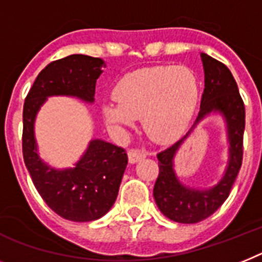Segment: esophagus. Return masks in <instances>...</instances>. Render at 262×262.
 <instances>
[{"label":"esophagus","instance_id":"1","mask_svg":"<svg viewBox=\"0 0 262 262\" xmlns=\"http://www.w3.org/2000/svg\"><path fill=\"white\" fill-rule=\"evenodd\" d=\"M147 152L144 150H139V148H131L128 150V161L129 163H135V162L140 161L142 158H144Z\"/></svg>","mask_w":262,"mask_h":262}]
</instances>
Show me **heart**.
Segmentation results:
<instances>
[{"mask_svg": "<svg viewBox=\"0 0 262 262\" xmlns=\"http://www.w3.org/2000/svg\"><path fill=\"white\" fill-rule=\"evenodd\" d=\"M200 96L198 80L186 67H150L127 73L114 88L118 104H104L103 118L123 129L142 118L144 133L155 142L182 135L193 119Z\"/></svg>", "mask_w": 262, "mask_h": 262, "instance_id": "1", "label": "heart"}]
</instances>
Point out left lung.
Returning <instances> with one entry per match:
<instances>
[{
	"label": "left lung",
	"instance_id": "1",
	"mask_svg": "<svg viewBox=\"0 0 262 262\" xmlns=\"http://www.w3.org/2000/svg\"><path fill=\"white\" fill-rule=\"evenodd\" d=\"M205 69V90L196 123L211 112H221L228 123L229 165L224 178L211 189L195 190L179 182L172 168V159L185 138L158 152L159 175L154 186V198L166 217L179 224H196L217 211L230 194L243 165L245 105L234 77L224 62L202 53Z\"/></svg>",
	"mask_w": 262,
	"mask_h": 262
}]
</instances>
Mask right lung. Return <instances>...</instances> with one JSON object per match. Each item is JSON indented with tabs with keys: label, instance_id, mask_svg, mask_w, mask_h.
Instances as JSON below:
<instances>
[{
	"label": "right lung",
	"instance_id": "right-lung-1",
	"mask_svg": "<svg viewBox=\"0 0 262 262\" xmlns=\"http://www.w3.org/2000/svg\"><path fill=\"white\" fill-rule=\"evenodd\" d=\"M101 66H104L101 58L85 55H71L49 62L38 73L24 103L25 166L45 204L69 221H95L111 209L128 162L126 150L104 140H92L76 167L55 170L37 155L34 119L45 99L53 95L76 96L92 103Z\"/></svg>",
	"mask_w": 262,
	"mask_h": 262
}]
</instances>
